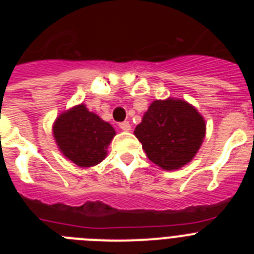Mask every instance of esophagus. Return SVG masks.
Masks as SVG:
<instances>
[{
	"instance_id": "1",
	"label": "esophagus",
	"mask_w": 254,
	"mask_h": 254,
	"mask_svg": "<svg viewBox=\"0 0 254 254\" xmlns=\"http://www.w3.org/2000/svg\"><path fill=\"white\" fill-rule=\"evenodd\" d=\"M120 128L122 131H131V125H129V122L125 121V122L120 123Z\"/></svg>"
}]
</instances>
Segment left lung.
Masks as SVG:
<instances>
[{"label": "left lung", "mask_w": 254, "mask_h": 254, "mask_svg": "<svg viewBox=\"0 0 254 254\" xmlns=\"http://www.w3.org/2000/svg\"><path fill=\"white\" fill-rule=\"evenodd\" d=\"M206 134L203 117L186 100H155L134 128L147 158L165 170H176L196 156Z\"/></svg>", "instance_id": "obj_1"}]
</instances>
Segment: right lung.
Instances as JSON below:
<instances>
[{"instance_id": "obj_1", "label": "right lung", "mask_w": 254, "mask_h": 254, "mask_svg": "<svg viewBox=\"0 0 254 254\" xmlns=\"http://www.w3.org/2000/svg\"><path fill=\"white\" fill-rule=\"evenodd\" d=\"M53 136L62 154L81 168L94 167L107 156L108 145L116 136L111 125L78 104L60 114Z\"/></svg>"}]
</instances>
